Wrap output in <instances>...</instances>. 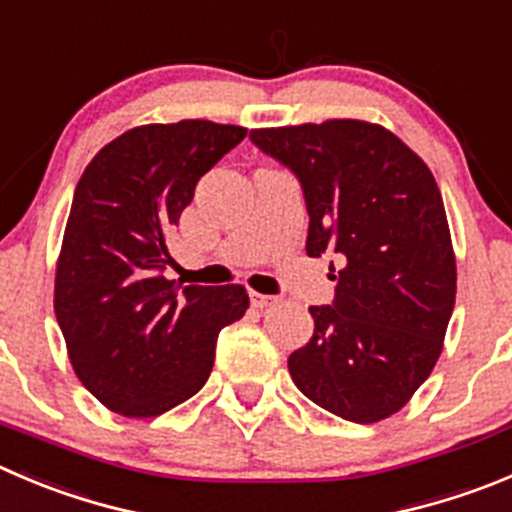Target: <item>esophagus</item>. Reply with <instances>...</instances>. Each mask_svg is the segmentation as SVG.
<instances>
[{"label": "esophagus", "mask_w": 512, "mask_h": 512, "mask_svg": "<svg viewBox=\"0 0 512 512\" xmlns=\"http://www.w3.org/2000/svg\"><path fill=\"white\" fill-rule=\"evenodd\" d=\"M248 299H251V306H256V309H266V306H271V304H279V296L259 294V291H251V294H248Z\"/></svg>", "instance_id": "34e87169"}]
</instances>
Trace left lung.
Instances as JSON below:
<instances>
[{
  "mask_svg": "<svg viewBox=\"0 0 512 512\" xmlns=\"http://www.w3.org/2000/svg\"><path fill=\"white\" fill-rule=\"evenodd\" d=\"M299 180L306 253H334L332 304L289 357L296 387L342 420L379 422L430 377L455 306V256L440 188L397 135L362 120L251 130ZM329 269L334 271V261Z\"/></svg>",
  "mask_w": 512,
  "mask_h": 512,
  "instance_id": "left-lung-1",
  "label": "left lung"
}]
</instances>
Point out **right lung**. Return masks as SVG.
Instances as JSON below:
<instances>
[{"instance_id":"add662e5","label":"right lung","mask_w":512,"mask_h":512,"mask_svg":"<svg viewBox=\"0 0 512 512\" xmlns=\"http://www.w3.org/2000/svg\"><path fill=\"white\" fill-rule=\"evenodd\" d=\"M246 138L211 120L143 125L107 143L72 198L55 314L80 382L125 417H158L206 384L243 286L165 279L170 233L201 175Z\"/></svg>"}]
</instances>
